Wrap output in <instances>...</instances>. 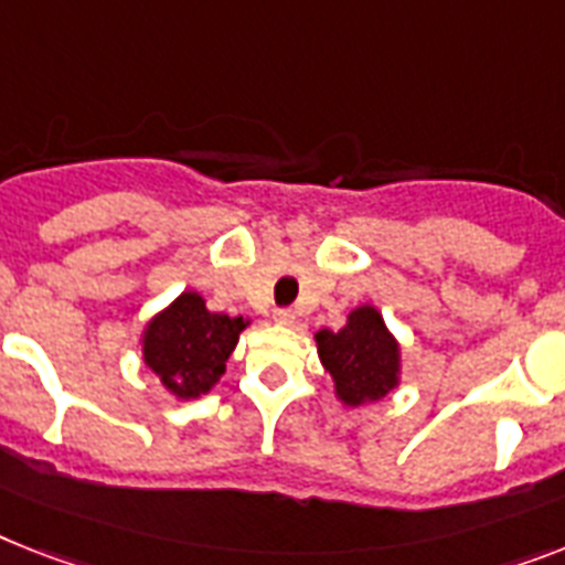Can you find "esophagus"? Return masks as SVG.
Instances as JSON below:
<instances>
[{"label":"esophagus","mask_w":565,"mask_h":565,"mask_svg":"<svg viewBox=\"0 0 565 565\" xmlns=\"http://www.w3.org/2000/svg\"><path fill=\"white\" fill-rule=\"evenodd\" d=\"M274 320H277L279 326H291L294 323V311L291 309H277V311H274Z\"/></svg>","instance_id":"obj_1"}]
</instances>
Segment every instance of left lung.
I'll list each match as a JSON object with an SVG mask.
<instances>
[{
	"label": "left lung",
	"instance_id": "1",
	"mask_svg": "<svg viewBox=\"0 0 565 565\" xmlns=\"http://www.w3.org/2000/svg\"><path fill=\"white\" fill-rule=\"evenodd\" d=\"M315 340L320 363L334 381V395L347 407L381 401L398 386L401 347L375 306H358L343 329H320Z\"/></svg>",
	"mask_w": 565,
	"mask_h": 565
}]
</instances>
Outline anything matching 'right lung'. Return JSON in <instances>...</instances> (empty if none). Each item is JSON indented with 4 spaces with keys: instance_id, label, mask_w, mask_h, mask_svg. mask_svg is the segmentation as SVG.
Instances as JSON below:
<instances>
[{
    "instance_id": "obj_1",
    "label": "right lung",
    "mask_w": 565,
    "mask_h": 565,
    "mask_svg": "<svg viewBox=\"0 0 565 565\" xmlns=\"http://www.w3.org/2000/svg\"><path fill=\"white\" fill-rule=\"evenodd\" d=\"M245 326V317L207 311L202 294L184 291L143 329V363L167 393L181 401L199 398L225 375V363Z\"/></svg>"
}]
</instances>
